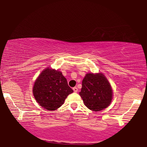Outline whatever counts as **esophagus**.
<instances>
[{
  "mask_svg": "<svg viewBox=\"0 0 147 147\" xmlns=\"http://www.w3.org/2000/svg\"><path fill=\"white\" fill-rule=\"evenodd\" d=\"M73 90L74 92H77L78 91V89L77 87H74V88H73Z\"/></svg>",
  "mask_w": 147,
  "mask_h": 147,
  "instance_id": "obj_1",
  "label": "esophagus"
}]
</instances>
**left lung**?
I'll list each match as a JSON object with an SVG mask.
<instances>
[{
	"instance_id": "left-lung-1",
	"label": "left lung",
	"mask_w": 147,
	"mask_h": 147,
	"mask_svg": "<svg viewBox=\"0 0 147 147\" xmlns=\"http://www.w3.org/2000/svg\"><path fill=\"white\" fill-rule=\"evenodd\" d=\"M80 95L86 107L98 112L110 105L112 90L108 80L102 73L87 74L82 81Z\"/></svg>"
}]
</instances>
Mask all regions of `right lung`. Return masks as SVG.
I'll return each instance as SVG.
<instances>
[{
    "label": "right lung",
    "instance_id": "1",
    "mask_svg": "<svg viewBox=\"0 0 147 147\" xmlns=\"http://www.w3.org/2000/svg\"><path fill=\"white\" fill-rule=\"evenodd\" d=\"M61 71L46 68L35 80L33 93L37 103L45 109L55 110L73 92Z\"/></svg>",
    "mask_w": 147,
    "mask_h": 147
}]
</instances>
